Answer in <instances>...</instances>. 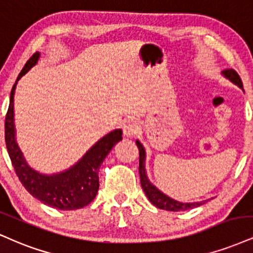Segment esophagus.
I'll return each mask as SVG.
<instances>
[{
    "label": "esophagus",
    "instance_id": "esophagus-1",
    "mask_svg": "<svg viewBox=\"0 0 253 253\" xmlns=\"http://www.w3.org/2000/svg\"><path fill=\"white\" fill-rule=\"evenodd\" d=\"M140 127L138 121L135 120H127L124 125V135L127 138H132L135 134H138Z\"/></svg>",
    "mask_w": 253,
    "mask_h": 253
}]
</instances>
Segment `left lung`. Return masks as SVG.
I'll return each mask as SVG.
<instances>
[{"mask_svg":"<svg viewBox=\"0 0 253 253\" xmlns=\"http://www.w3.org/2000/svg\"><path fill=\"white\" fill-rule=\"evenodd\" d=\"M224 75L226 78H229L233 84H236L237 86L243 88V82L242 79L238 75L234 69H225L223 72ZM136 146L139 148V173H140V182H141V187L144 190L146 196H147L150 202L153 204L154 206H157L158 209L161 210H167V211H186V210L198 208V206L203 205L206 202H200V203H179L175 200L171 199L165 194L160 192L158 188H156L153 185L148 181L147 175H146L145 171V150L142 147V145L139 141H136Z\"/></svg>","mask_w":253,"mask_h":253,"instance_id":"1","label":"left lung"}]
</instances>
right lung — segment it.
<instances>
[{
  "label": "right lung",
  "instance_id": "obj_1",
  "mask_svg": "<svg viewBox=\"0 0 253 253\" xmlns=\"http://www.w3.org/2000/svg\"><path fill=\"white\" fill-rule=\"evenodd\" d=\"M36 51L27 61L10 93V102L4 123V138L15 173L33 197L41 203L59 210H78L92 203L99 190V169L117 142L123 139V130L115 129L100 139L84 157L68 171L55 175H42L27 166L15 141L14 93L17 81L38 62Z\"/></svg>",
  "mask_w": 253,
  "mask_h": 253
}]
</instances>
